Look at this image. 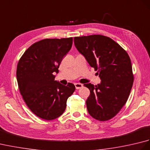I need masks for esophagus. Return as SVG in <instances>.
I'll return each mask as SVG.
<instances>
[{
	"label": "esophagus",
	"instance_id": "1",
	"mask_svg": "<svg viewBox=\"0 0 150 150\" xmlns=\"http://www.w3.org/2000/svg\"><path fill=\"white\" fill-rule=\"evenodd\" d=\"M75 88H76V89H77V90H79V89H80V88L83 87V85H82V84H80V83H75Z\"/></svg>",
	"mask_w": 150,
	"mask_h": 150
}]
</instances>
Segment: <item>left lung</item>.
Returning <instances> with one entry per match:
<instances>
[{"label":"left lung","instance_id":"left-lung-1","mask_svg":"<svg viewBox=\"0 0 150 150\" xmlns=\"http://www.w3.org/2000/svg\"><path fill=\"white\" fill-rule=\"evenodd\" d=\"M74 44L90 66L98 70L100 83L84 86L90 91L86 100L89 114L100 121L111 119L128 100L133 83L128 54L113 40L100 35L74 38Z\"/></svg>","mask_w":150,"mask_h":150}]
</instances>
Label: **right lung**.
<instances>
[{
    "instance_id": "add662e5",
    "label": "right lung",
    "mask_w": 150,
    "mask_h": 150,
    "mask_svg": "<svg viewBox=\"0 0 150 150\" xmlns=\"http://www.w3.org/2000/svg\"><path fill=\"white\" fill-rule=\"evenodd\" d=\"M73 38L46 39L32 44L17 64V80L28 108L41 119L50 120L65 111L66 101L75 91L72 83L62 85L54 73L72 46Z\"/></svg>"
}]
</instances>
